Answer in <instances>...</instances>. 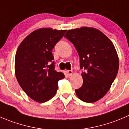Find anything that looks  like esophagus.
<instances>
[{
	"label": "esophagus",
	"instance_id": "1",
	"mask_svg": "<svg viewBox=\"0 0 129 129\" xmlns=\"http://www.w3.org/2000/svg\"><path fill=\"white\" fill-rule=\"evenodd\" d=\"M73 71L72 70H68L67 71H66V73H67V75H68V76H71V75H73Z\"/></svg>",
	"mask_w": 129,
	"mask_h": 129
}]
</instances>
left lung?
I'll list each match as a JSON object with an SVG mask.
<instances>
[{
	"mask_svg": "<svg viewBox=\"0 0 129 129\" xmlns=\"http://www.w3.org/2000/svg\"><path fill=\"white\" fill-rule=\"evenodd\" d=\"M64 37L75 46L84 71L76 95L85 102H95L106 95L118 73L119 60L114 45L100 30L88 27L68 30Z\"/></svg>",
	"mask_w": 129,
	"mask_h": 129,
	"instance_id": "left-lung-1",
	"label": "left lung"
}]
</instances>
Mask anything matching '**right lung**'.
I'll return each instance as SVG.
<instances>
[{"label":"right lung","instance_id":"add662e5","mask_svg":"<svg viewBox=\"0 0 129 129\" xmlns=\"http://www.w3.org/2000/svg\"><path fill=\"white\" fill-rule=\"evenodd\" d=\"M66 30L41 28L29 34L19 46L15 57L16 78L33 100L44 103L55 95L58 82L64 78L54 70L52 50Z\"/></svg>","mask_w":129,"mask_h":129}]
</instances>
